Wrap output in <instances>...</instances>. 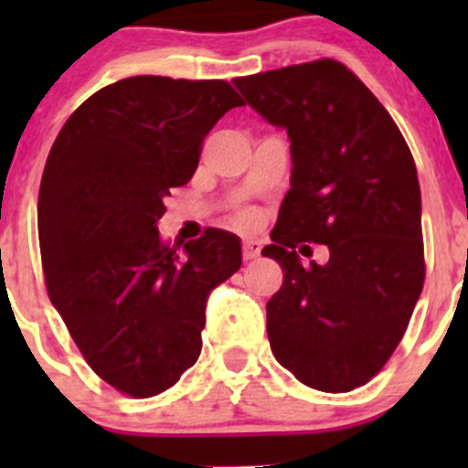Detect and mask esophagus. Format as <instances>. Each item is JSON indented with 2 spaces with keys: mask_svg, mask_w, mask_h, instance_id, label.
Segmentation results:
<instances>
[{
  "mask_svg": "<svg viewBox=\"0 0 468 468\" xmlns=\"http://www.w3.org/2000/svg\"><path fill=\"white\" fill-rule=\"evenodd\" d=\"M261 242L256 239H244V247H242V258L244 261H256L261 256Z\"/></svg>",
  "mask_w": 468,
  "mask_h": 468,
  "instance_id": "obj_1",
  "label": "esophagus"
}]
</instances>
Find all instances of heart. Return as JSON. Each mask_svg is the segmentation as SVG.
I'll list each match as a JSON object with an SVG mask.
<instances>
[{
  "label": "heart",
  "instance_id": "heart-1",
  "mask_svg": "<svg viewBox=\"0 0 468 468\" xmlns=\"http://www.w3.org/2000/svg\"><path fill=\"white\" fill-rule=\"evenodd\" d=\"M242 221H244V224H253V215H251V212L242 215Z\"/></svg>",
  "mask_w": 468,
  "mask_h": 468
}]
</instances>
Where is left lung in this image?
<instances>
[{"mask_svg":"<svg viewBox=\"0 0 468 468\" xmlns=\"http://www.w3.org/2000/svg\"><path fill=\"white\" fill-rule=\"evenodd\" d=\"M233 83L290 138V190L262 249L285 271L267 303L271 351L303 385L351 391L385 367L421 294L417 165L385 106L337 60ZM301 241L325 243L329 262L301 263Z\"/></svg>","mask_w":468,"mask_h":468,"instance_id":"8db88e82","label":"left lung"}]
</instances>
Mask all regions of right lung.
<instances>
[{"instance_id": "add662e5", "label": "right lung", "mask_w": 468, "mask_h": 468, "mask_svg": "<svg viewBox=\"0 0 468 468\" xmlns=\"http://www.w3.org/2000/svg\"><path fill=\"white\" fill-rule=\"evenodd\" d=\"M235 106L226 81L131 77L72 112L47 158L37 235L49 299L94 374L135 399L197 362L206 303L242 264L233 233L160 242L172 187L195 176L201 143Z\"/></svg>"}]
</instances>
